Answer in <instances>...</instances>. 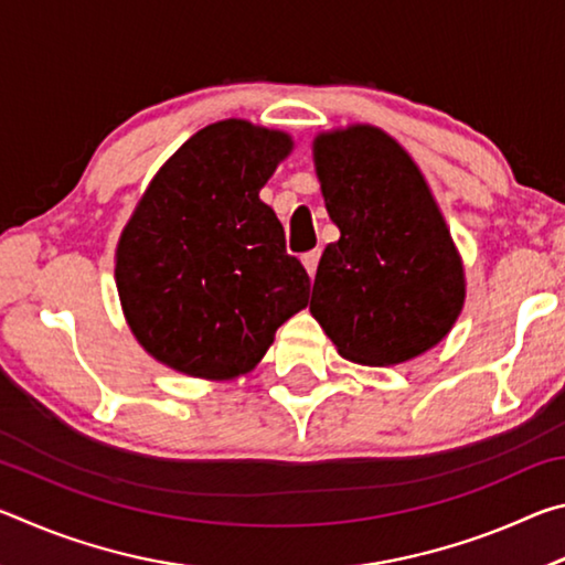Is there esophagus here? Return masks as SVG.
Wrapping results in <instances>:
<instances>
[{
    "mask_svg": "<svg viewBox=\"0 0 565 565\" xmlns=\"http://www.w3.org/2000/svg\"><path fill=\"white\" fill-rule=\"evenodd\" d=\"M319 259H321V252L319 248H313V252H309V254H303L301 256V262H303V266H306V271H309V276L313 279V274H317V266H319Z\"/></svg>",
    "mask_w": 565,
    "mask_h": 565,
    "instance_id": "esophagus-1",
    "label": "esophagus"
}]
</instances>
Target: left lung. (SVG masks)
I'll list each match as a JSON object with an SVG mask.
<instances>
[{
	"label": "left lung",
	"mask_w": 565,
	"mask_h": 565,
	"mask_svg": "<svg viewBox=\"0 0 565 565\" xmlns=\"http://www.w3.org/2000/svg\"><path fill=\"white\" fill-rule=\"evenodd\" d=\"M339 242L323 248L311 313L343 359L396 366L441 343L466 301L446 218L408 151L371 124L313 139Z\"/></svg>",
	"instance_id": "obj_1"
}]
</instances>
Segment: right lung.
I'll return each mask as SVG.
<instances>
[{
  "label": "right lung",
  "mask_w": 565,
  "mask_h": 565,
  "mask_svg": "<svg viewBox=\"0 0 565 565\" xmlns=\"http://www.w3.org/2000/svg\"><path fill=\"white\" fill-rule=\"evenodd\" d=\"M291 149L286 131L224 119L149 181L119 236L114 279L134 339L159 363L206 381L244 376L309 303V274L259 199Z\"/></svg>",
  "instance_id": "add662e5"
}]
</instances>
